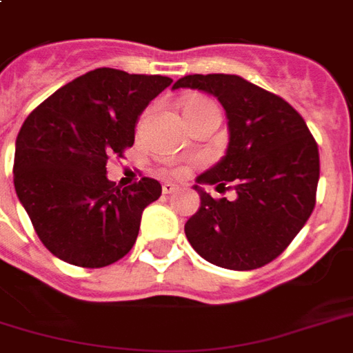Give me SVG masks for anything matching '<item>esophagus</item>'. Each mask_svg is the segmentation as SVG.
<instances>
[{
    "mask_svg": "<svg viewBox=\"0 0 353 353\" xmlns=\"http://www.w3.org/2000/svg\"><path fill=\"white\" fill-rule=\"evenodd\" d=\"M177 189H179L177 185H174V183H164V185H163V194H174V192H176Z\"/></svg>",
    "mask_w": 353,
    "mask_h": 353,
    "instance_id": "obj_1",
    "label": "esophagus"
}]
</instances>
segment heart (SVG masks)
I'll return each mask as SVG.
<instances>
[{
  "label": "heart",
  "mask_w": 353,
  "mask_h": 353,
  "mask_svg": "<svg viewBox=\"0 0 353 353\" xmlns=\"http://www.w3.org/2000/svg\"><path fill=\"white\" fill-rule=\"evenodd\" d=\"M203 103H208V101H190L187 106H198V104H203ZM187 106H185V108H187Z\"/></svg>",
  "instance_id": "heart-1"
}]
</instances>
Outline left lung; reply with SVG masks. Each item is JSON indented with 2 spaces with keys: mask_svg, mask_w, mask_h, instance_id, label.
Listing matches in <instances>:
<instances>
[{
  "mask_svg": "<svg viewBox=\"0 0 353 353\" xmlns=\"http://www.w3.org/2000/svg\"><path fill=\"white\" fill-rule=\"evenodd\" d=\"M216 97L228 117L226 155L196 177L200 210L185 224L198 254L219 268L249 271L275 260L309 221L320 177L318 143L297 110L236 74H189L174 90ZM234 185L215 201L200 184Z\"/></svg>",
  "mask_w": 353,
  "mask_h": 353,
  "instance_id": "left-lung-1",
  "label": "left lung"
}]
</instances>
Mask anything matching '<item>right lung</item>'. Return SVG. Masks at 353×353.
I'll list each match as a JSON object with an SVG mask.
<instances>
[{
	"instance_id": "1",
	"label": "right lung",
	"mask_w": 353,
	"mask_h": 353,
	"mask_svg": "<svg viewBox=\"0 0 353 353\" xmlns=\"http://www.w3.org/2000/svg\"><path fill=\"white\" fill-rule=\"evenodd\" d=\"M170 83L161 74L103 67L65 83L23 121L14 189L54 256L78 268H104L132 249L142 211L163 187L151 177L116 187L106 163L134 143L138 117Z\"/></svg>"
}]
</instances>
